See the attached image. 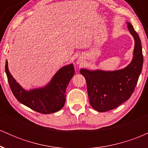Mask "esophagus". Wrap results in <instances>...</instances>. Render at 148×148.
<instances>
[{
	"label": "esophagus",
	"mask_w": 148,
	"mask_h": 148,
	"mask_svg": "<svg viewBox=\"0 0 148 148\" xmlns=\"http://www.w3.org/2000/svg\"><path fill=\"white\" fill-rule=\"evenodd\" d=\"M80 63H81V62H80L79 60H78V61H77V64H80Z\"/></svg>",
	"instance_id": "esophagus-1"
}]
</instances>
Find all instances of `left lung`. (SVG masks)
Segmentation results:
<instances>
[{
  "instance_id": "1",
  "label": "left lung",
  "mask_w": 148,
  "mask_h": 148,
  "mask_svg": "<svg viewBox=\"0 0 148 148\" xmlns=\"http://www.w3.org/2000/svg\"><path fill=\"white\" fill-rule=\"evenodd\" d=\"M127 28L134 39L133 58L125 68L114 71L81 69L87 84L90 105L96 111L114 109L130 98L135 89L143 64L141 42L130 22Z\"/></svg>"
}]
</instances>
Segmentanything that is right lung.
Masks as SVG:
<instances>
[{
  "instance_id": "1",
  "label": "right lung",
  "mask_w": 148,
  "mask_h": 148,
  "mask_svg": "<svg viewBox=\"0 0 148 148\" xmlns=\"http://www.w3.org/2000/svg\"><path fill=\"white\" fill-rule=\"evenodd\" d=\"M5 72L12 92L20 103L39 113L49 114L58 111L63 107L66 90L74 74V68L73 64L64 65L45 86L29 90L22 88L12 76L8 69V60Z\"/></svg>"
}]
</instances>
